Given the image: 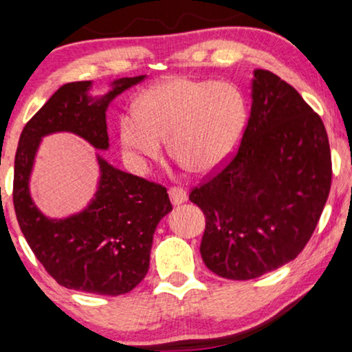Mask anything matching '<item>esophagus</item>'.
<instances>
[{"instance_id": "1", "label": "esophagus", "mask_w": 352, "mask_h": 352, "mask_svg": "<svg viewBox=\"0 0 352 352\" xmlns=\"http://www.w3.org/2000/svg\"><path fill=\"white\" fill-rule=\"evenodd\" d=\"M168 197H170V201L172 205H182V203L187 201L188 195H187V190L180 188V187H172L168 190Z\"/></svg>"}]
</instances>
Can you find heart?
Returning <instances> with one entry per match:
<instances>
[{
    "instance_id": "b5f03b06",
    "label": "heart",
    "mask_w": 352,
    "mask_h": 352,
    "mask_svg": "<svg viewBox=\"0 0 352 352\" xmlns=\"http://www.w3.org/2000/svg\"><path fill=\"white\" fill-rule=\"evenodd\" d=\"M135 113L122 114V147L155 159L167 139L168 154L193 173H208L231 157L243 138L248 104L238 87L172 77L139 96Z\"/></svg>"
}]
</instances>
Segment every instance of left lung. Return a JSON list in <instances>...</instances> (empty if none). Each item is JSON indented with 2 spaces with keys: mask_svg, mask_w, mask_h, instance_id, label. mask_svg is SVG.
<instances>
[{
  "mask_svg": "<svg viewBox=\"0 0 352 352\" xmlns=\"http://www.w3.org/2000/svg\"><path fill=\"white\" fill-rule=\"evenodd\" d=\"M251 90L238 152L190 193L206 218L201 259L231 280L257 278L294 261L331 188V152L318 114L269 70H254Z\"/></svg>",
  "mask_w": 352,
  "mask_h": 352,
  "instance_id": "left-lung-1",
  "label": "left lung"
}]
</instances>
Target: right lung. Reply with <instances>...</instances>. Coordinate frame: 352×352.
I'll return each instance as SVG.
<instances>
[{
	"label": "right lung",
	"instance_id": "1",
	"mask_svg": "<svg viewBox=\"0 0 352 352\" xmlns=\"http://www.w3.org/2000/svg\"><path fill=\"white\" fill-rule=\"evenodd\" d=\"M144 78L114 80L103 96L90 95L91 82L62 85L21 133L12 187L16 218L44 269L67 289L109 297L133 290L149 270L155 228L172 205L162 185L122 172L98 154V188L87 208L67 218L45 217L29 190L41 141L72 133L107 151L109 103Z\"/></svg>",
	"mask_w": 352,
	"mask_h": 352
}]
</instances>
